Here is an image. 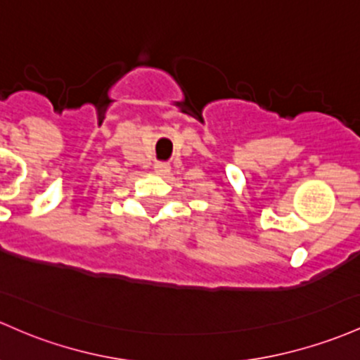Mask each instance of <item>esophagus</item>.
Returning <instances> with one entry per match:
<instances>
[{"label": "esophagus", "mask_w": 360, "mask_h": 360, "mask_svg": "<svg viewBox=\"0 0 360 360\" xmlns=\"http://www.w3.org/2000/svg\"><path fill=\"white\" fill-rule=\"evenodd\" d=\"M155 171L160 174V176H167L169 172H171V165L167 164V162H157L155 164Z\"/></svg>", "instance_id": "34e87169"}]
</instances>
